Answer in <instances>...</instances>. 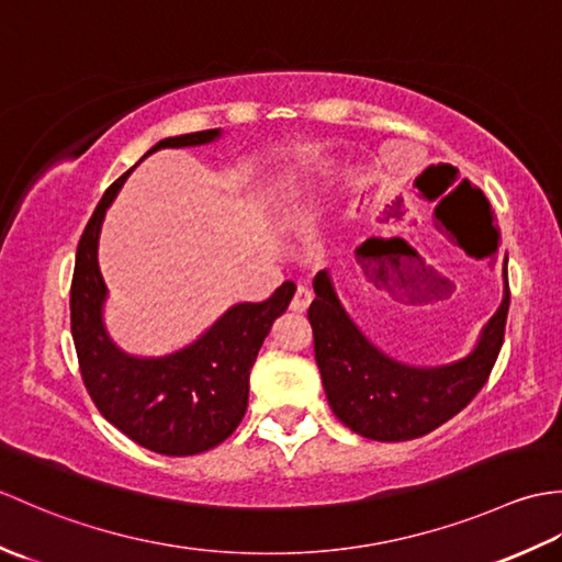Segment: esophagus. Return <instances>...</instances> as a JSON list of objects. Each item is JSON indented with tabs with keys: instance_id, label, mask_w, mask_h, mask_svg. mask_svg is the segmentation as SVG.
<instances>
[{
	"instance_id": "34e87169",
	"label": "esophagus",
	"mask_w": 562,
	"mask_h": 562,
	"mask_svg": "<svg viewBox=\"0 0 562 562\" xmlns=\"http://www.w3.org/2000/svg\"><path fill=\"white\" fill-rule=\"evenodd\" d=\"M312 300H314V294H312V290L308 288H304V284H300V288H296V292H294V300H292V312H306L308 308V304H312Z\"/></svg>"
}]
</instances>
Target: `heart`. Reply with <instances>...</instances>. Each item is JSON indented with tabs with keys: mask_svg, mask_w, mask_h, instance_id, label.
<instances>
[{
	"mask_svg": "<svg viewBox=\"0 0 562 562\" xmlns=\"http://www.w3.org/2000/svg\"><path fill=\"white\" fill-rule=\"evenodd\" d=\"M326 176H306L302 181H296L290 190V207L294 212H306V210H314L321 200V193L326 190Z\"/></svg>",
	"mask_w": 562,
	"mask_h": 562,
	"instance_id": "heart-1",
	"label": "heart"
}]
</instances>
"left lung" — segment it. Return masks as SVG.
<instances>
[{
    "label": "left lung",
    "mask_w": 562,
    "mask_h": 562,
    "mask_svg": "<svg viewBox=\"0 0 562 562\" xmlns=\"http://www.w3.org/2000/svg\"><path fill=\"white\" fill-rule=\"evenodd\" d=\"M398 238H369L357 250L362 270L376 288L405 284L391 244ZM505 292L497 312L483 326L469 355L445 364H408L369 340L342 306L328 270L314 278L316 300L308 306L316 364L330 411L352 432L376 441H405L432 432L463 411L483 389L503 348L509 312L507 260Z\"/></svg>",
    "instance_id": "8db88e82"
}]
</instances>
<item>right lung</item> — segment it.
Listing matches in <instances>:
<instances>
[{"label": "right lung", "instance_id": "obj_1", "mask_svg": "<svg viewBox=\"0 0 562 562\" xmlns=\"http://www.w3.org/2000/svg\"><path fill=\"white\" fill-rule=\"evenodd\" d=\"M222 135L224 130L214 127L166 137L139 161L159 149L212 145ZM135 166L105 190L79 238L69 294L71 338L83 386L105 420L149 451L193 457L222 445L241 423L250 367L296 288L282 282L268 300L229 306L193 342L173 352L133 355L117 348L105 326L109 288L99 268V238L105 212Z\"/></svg>", "mask_w": 562, "mask_h": 562}]
</instances>
